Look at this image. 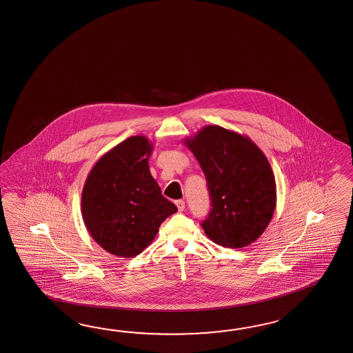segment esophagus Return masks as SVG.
Instances as JSON below:
<instances>
[{
    "label": "esophagus",
    "instance_id": "1",
    "mask_svg": "<svg viewBox=\"0 0 353 353\" xmlns=\"http://www.w3.org/2000/svg\"><path fill=\"white\" fill-rule=\"evenodd\" d=\"M175 205H176V207H178L179 212H181V211H184V208H185V202H184L183 199H179V201H176V202H175Z\"/></svg>",
    "mask_w": 353,
    "mask_h": 353
}]
</instances>
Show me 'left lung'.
<instances>
[{
	"label": "left lung",
	"mask_w": 353,
	"mask_h": 353,
	"mask_svg": "<svg viewBox=\"0 0 353 353\" xmlns=\"http://www.w3.org/2000/svg\"><path fill=\"white\" fill-rule=\"evenodd\" d=\"M205 172L211 205L205 234L225 248L254 243L270 225L277 202L274 174L249 137L220 125H205L184 140Z\"/></svg>",
	"instance_id": "left-lung-1"
}]
</instances>
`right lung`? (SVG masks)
I'll use <instances>...</instances> for the list:
<instances>
[{"label": "right lung", "mask_w": 353, "mask_h": 353, "mask_svg": "<svg viewBox=\"0 0 353 353\" xmlns=\"http://www.w3.org/2000/svg\"><path fill=\"white\" fill-rule=\"evenodd\" d=\"M152 150L148 137L132 136L101 156L86 178L82 220L92 239L110 254H140L160 225L178 211L150 172Z\"/></svg>", "instance_id": "obj_1"}]
</instances>
